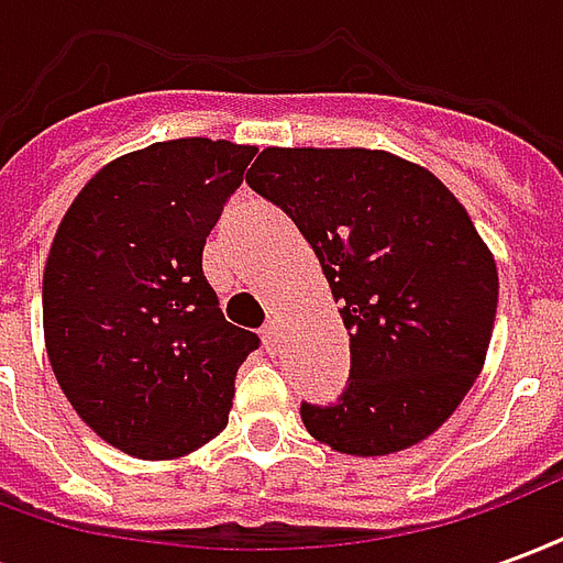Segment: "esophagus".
Listing matches in <instances>:
<instances>
[{"label": "esophagus", "instance_id": "34e87169", "mask_svg": "<svg viewBox=\"0 0 563 563\" xmlns=\"http://www.w3.org/2000/svg\"><path fill=\"white\" fill-rule=\"evenodd\" d=\"M258 334H262V343H265V350H268V353L271 350H277V322H265Z\"/></svg>", "mask_w": 563, "mask_h": 563}]
</instances>
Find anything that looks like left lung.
I'll return each mask as SVG.
<instances>
[{
	"instance_id": "obj_1",
	"label": "left lung",
	"mask_w": 563,
	"mask_h": 563,
	"mask_svg": "<svg viewBox=\"0 0 563 563\" xmlns=\"http://www.w3.org/2000/svg\"><path fill=\"white\" fill-rule=\"evenodd\" d=\"M246 184L313 246L350 331L334 404H301L310 434L389 455L434 434L483 371L495 258L434 174L383 150L268 147Z\"/></svg>"
}]
</instances>
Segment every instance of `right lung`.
Here are the masks:
<instances>
[{"instance_id":"add662e5","label":"right lung","mask_w":563,"mask_h":563,"mask_svg":"<svg viewBox=\"0 0 563 563\" xmlns=\"http://www.w3.org/2000/svg\"><path fill=\"white\" fill-rule=\"evenodd\" d=\"M256 147L159 141L108 162L56 229L44 343L59 389L104 443L180 459L229 424L234 374L258 350L225 322L201 250Z\"/></svg>"}]
</instances>
